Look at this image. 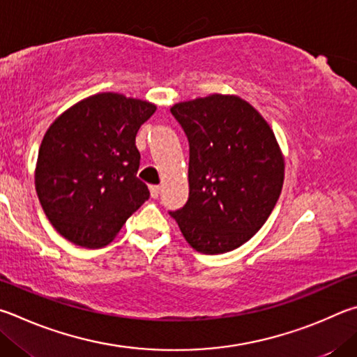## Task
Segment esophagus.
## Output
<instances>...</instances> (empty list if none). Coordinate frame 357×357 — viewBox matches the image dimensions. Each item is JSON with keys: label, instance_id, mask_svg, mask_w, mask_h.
I'll list each match as a JSON object with an SVG mask.
<instances>
[{"label": "esophagus", "instance_id": "esophagus-1", "mask_svg": "<svg viewBox=\"0 0 357 357\" xmlns=\"http://www.w3.org/2000/svg\"><path fill=\"white\" fill-rule=\"evenodd\" d=\"M160 192H161V186H158V185H152V186H150V196H152L153 199L158 197Z\"/></svg>", "mask_w": 357, "mask_h": 357}]
</instances>
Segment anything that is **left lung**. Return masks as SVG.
<instances>
[{
  "mask_svg": "<svg viewBox=\"0 0 357 357\" xmlns=\"http://www.w3.org/2000/svg\"><path fill=\"white\" fill-rule=\"evenodd\" d=\"M190 146V196L169 211L185 240L222 254L259 232L284 183V160L270 125L245 100L208 96L171 108Z\"/></svg>",
  "mask_w": 357,
  "mask_h": 357,
  "instance_id": "8db88e82",
  "label": "left lung"
}]
</instances>
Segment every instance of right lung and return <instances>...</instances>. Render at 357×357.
Segmentation results:
<instances>
[{"label": "right lung", "instance_id": "obj_1", "mask_svg": "<svg viewBox=\"0 0 357 357\" xmlns=\"http://www.w3.org/2000/svg\"><path fill=\"white\" fill-rule=\"evenodd\" d=\"M156 106L121 93H97L72 106L43 136L36 191L58 232L75 245L100 248L150 197L136 177V133Z\"/></svg>", "mask_w": 357, "mask_h": 357}]
</instances>
